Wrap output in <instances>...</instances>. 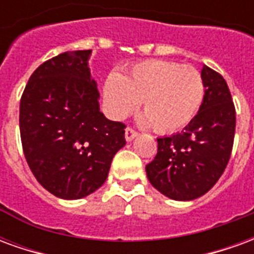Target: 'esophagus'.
Instances as JSON below:
<instances>
[{
	"label": "esophagus",
	"mask_w": 254,
	"mask_h": 254,
	"mask_svg": "<svg viewBox=\"0 0 254 254\" xmlns=\"http://www.w3.org/2000/svg\"><path fill=\"white\" fill-rule=\"evenodd\" d=\"M138 133L134 130V129H132V127H127L125 129V138H127V141H132L133 138L137 137Z\"/></svg>",
	"instance_id": "obj_1"
}]
</instances>
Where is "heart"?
<instances>
[{
  "mask_svg": "<svg viewBox=\"0 0 254 254\" xmlns=\"http://www.w3.org/2000/svg\"><path fill=\"white\" fill-rule=\"evenodd\" d=\"M106 103L116 118H124L141 100V122L156 133H176L196 117L204 99V83L196 67L148 60L121 76L106 78Z\"/></svg>",
  "mask_w": 254,
  "mask_h": 254,
  "instance_id": "obj_1",
  "label": "heart"
}]
</instances>
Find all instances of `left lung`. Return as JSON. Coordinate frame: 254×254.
I'll return each instance as SVG.
<instances>
[{
	"mask_svg": "<svg viewBox=\"0 0 254 254\" xmlns=\"http://www.w3.org/2000/svg\"><path fill=\"white\" fill-rule=\"evenodd\" d=\"M204 99L184 130L158 138V154L145 166L151 185L171 200L205 194L229 163L235 133V107L226 80L207 65L201 70Z\"/></svg>",
	"mask_w": 254,
	"mask_h": 254,
	"instance_id": "obj_1",
	"label": "left lung"
}]
</instances>
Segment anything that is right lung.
<instances>
[{
	"label": "right lung",
	"instance_id": "add662e5",
	"mask_svg": "<svg viewBox=\"0 0 254 254\" xmlns=\"http://www.w3.org/2000/svg\"><path fill=\"white\" fill-rule=\"evenodd\" d=\"M91 50L66 52L31 74L20 100V136L32 174L46 190L77 200L105 184L125 141V125L107 120L91 77Z\"/></svg>",
	"mask_w": 254,
	"mask_h": 254
}]
</instances>
